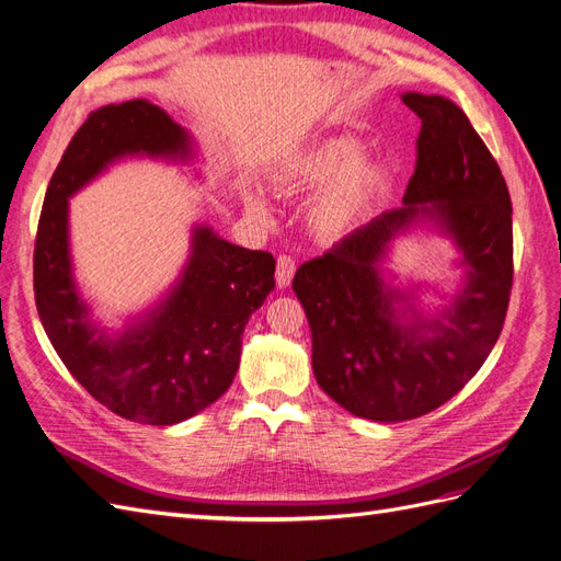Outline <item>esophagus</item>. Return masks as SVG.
<instances>
[{"mask_svg":"<svg viewBox=\"0 0 561 561\" xmlns=\"http://www.w3.org/2000/svg\"><path fill=\"white\" fill-rule=\"evenodd\" d=\"M295 260L290 257V254H280L278 262H276V285L278 287H287L293 283V276H295Z\"/></svg>","mask_w":561,"mask_h":561,"instance_id":"esophagus-1","label":"esophagus"}]
</instances>
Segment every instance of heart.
I'll list each match as a JSON object with an SVG mask.
<instances>
[{"instance_id": "b5f03b06", "label": "heart", "mask_w": 561, "mask_h": 561, "mask_svg": "<svg viewBox=\"0 0 561 561\" xmlns=\"http://www.w3.org/2000/svg\"><path fill=\"white\" fill-rule=\"evenodd\" d=\"M390 171L383 159L363 157L360 140L351 135H332L318 140L299 154L285 159L271 175L283 194L313 192L325 186L311 203V225L320 236L342 239L375 208L383 194ZM245 208L252 215H266L257 194H245Z\"/></svg>"}]
</instances>
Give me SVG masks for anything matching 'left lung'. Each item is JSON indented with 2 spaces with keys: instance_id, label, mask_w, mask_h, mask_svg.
Returning a JSON list of instances; mask_svg holds the SVG:
<instances>
[{
  "instance_id": "obj_1",
  "label": "left lung",
  "mask_w": 561,
  "mask_h": 561,
  "mask_svg": "<svg viewBox=\"0 0 561 561\" xmlns=\"http://www.w3.org/2000/svg\"><path fill=\"white\" fill-rule=\"evenodd\" d=\"M402 103L421 118L404 206L304 262L293 280L318 386L346 412L383 423L437 410L478 375L513 290V203L496 159L451 100L404 93ZM421 216L453 236L467 266V287L437 319H419L378 271L389 239ZM407 310L415 318L402 323Z\"/></svg>"
}]
</instances>
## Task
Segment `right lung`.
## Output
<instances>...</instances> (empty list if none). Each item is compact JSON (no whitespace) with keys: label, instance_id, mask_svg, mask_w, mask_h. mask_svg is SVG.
Segmentation results:
<instances>
[{"label":"right lung","instance_id":"right-lung-1","mask_svg":"<svg viewBox=\"0 0 561 561\" xmlns=\"http://www.w3.org/2000/svg\"><path fill=\"white\" fill-rule=\"evenodd\" d=\"M130 154L186 159L192 142L147 100L89 114L48 182L35 241V301L60 360L100 404L135 423L173 426L227 393L245 322L276 285V260L196 227L180 283L157 309L118 336L93 325L72 278L67 198Z\"/></svg>","mask_w":561,"mask_h":561}]
</instances>
